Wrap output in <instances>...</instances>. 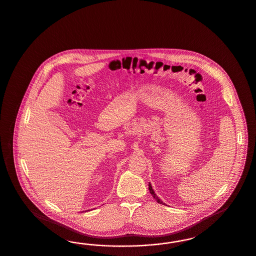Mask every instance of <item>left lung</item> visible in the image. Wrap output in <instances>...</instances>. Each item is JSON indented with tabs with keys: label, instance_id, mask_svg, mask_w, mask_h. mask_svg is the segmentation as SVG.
<instances>
[{
	"label": "left lung",
	"instance_id": "8db88e82",
	"mask_svg": "<svg viewBox=\"0 0 256 256\" xmlns=\"http://www.w3.org/2000/svg\"><path fill=\"white\" fill-rule=\"evenodd\" d=\"M148 190H150V192L152 195L154 196V199H155L159 204H164V203H163V201H162L161 199H159V197H158L157 195L155 194V192H154V190H152V184H150V183H148Z\"/></svg>",
	"mask_w": 256,
	"mask_h": 256
}]
</instances>
